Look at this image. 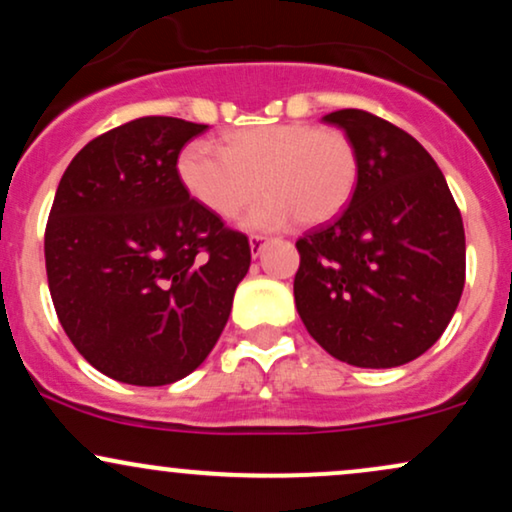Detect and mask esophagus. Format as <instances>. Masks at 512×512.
<instances>
[{
	"label": "esophagus",
	"instance_id": "1",
	"mask_svg": "<svg viewBox=\"0 0 512 512\" xmlns=\"http://www.w3.org/2000/svg\"><path fill=\"white\" fill-rule=\"evenodd\" d=\"M267 236H260V233H255V236H250V250H252V257H257L264 248V243H267Z\"/></svg>",
	"mask_w": 512,
	"mask_h": 512
}]
</instances>
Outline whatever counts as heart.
Instances as JSON below:
<instances>
[{
    "label": "heart",
    "instance_id": "obj_1",
    "mask_svg": "<svg viewBox=\"0 0 512 512\" xmlns=\"http://www.w3.org/2000/svg\"><path fill=\"white\" fill-rule=\"evenodd\" d=\"M178 175L187 195L219 219H233L267 190L248 228H279L291 219L317 226L349 204L358 178L356 151L346 134L308 122L243 127L221 149L192 142L180 151Z\"/></svg>",
    "mask_w": 512,
    "mask_h": 512
}]
</instances>
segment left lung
Returning <instances> with one entry per match:
<instances>
[{
  "label": "left lung",
  "mask_w": 512,
  "mask_h": 512,
  "mask_svg": "<svg viewBox=\"0 0 512 512\" xmlns=\"http://www.w3.org/2000/svg\"><path fill=\"white\" fill-rule=\"evenodd\" d=\"M356 151L349 207L298 238L305 330L358 368H395L438 342L464 289V226L438 163L411 134L346 108L325 115Z\"/></svg>",
  "instance_id": "obj_1"
}]
</instances>
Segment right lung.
Segmentation results:
<instances>
[{
    "label": "right lung",
    "instance_id": "1",
    "mask_svg": "<svg viewBox=\"0 0 512 512\" xmlns=\"http://www.w3.org/2000/svg\"><path fill=\"white\" fill-rule=\"evenodd\" d=\"M207 125L149 115L101 134L64 170L45 269L64 332L127 385H170L195 370L250 269L248 236L187 195L182 146Z\"/></svg>",
    "mask_w": 512,
    "mask_h": 512
}]
</instances>
